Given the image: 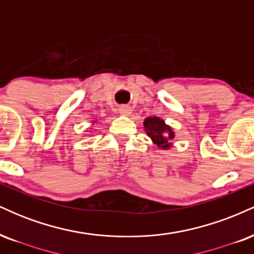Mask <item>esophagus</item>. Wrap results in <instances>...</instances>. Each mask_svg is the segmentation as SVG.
<instances>
[{
    "mask_svg": "<svg viewBox=\"0 0 254 254\" xmlns=\"http://www.w3.org/2000/svg\"><path fill=\"white\" fill-rule=\"evenodd\" d=\"M119 113H121L122 116H130L131 113H132V110H131L130 106L124 105V106L119 107Z\"/></svg>",
    "mask_w": 254,
    "mask_h": 254,
    "instance_id": "obj_1",
    "label": "esophagus"
}]
</instances>
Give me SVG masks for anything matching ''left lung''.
<instances>
[{"label": "left lung", "mask_w": 254, "mask_h": 254, "mask_svg": "<svg viewBox=\"0 0 254 254\" xmlns=\"http://www.w3.org/2000/svg\"><path fill=\"white\" fill-rule=\"evenodd\" d=\"M145 133L151 139L157 148L162 150H168L173 147L172 141L176 137V133L168 124L160 117H147L143 122Z\"/></svg>", "instance_id": "left-lung-1"}]
</instances>
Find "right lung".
Segmentation results:
<instances>
[{
  "label": "right lung",
  "mask_w": 254,
  "mask_h": 254,
  "mask_svg": "<svg viewBox=\"0 0 254 254\" xmlns=\"http://www.w3.org/2000/svg\"><path fill=\"white\" fill-rule=\"evenodd\" d=\"M95 122H97V121H92V125L95 124Z\"/></svg>",
  "instance_id": "1"
}]
</instances>
